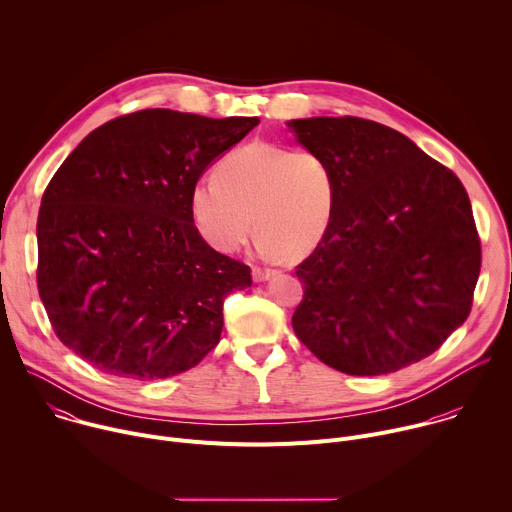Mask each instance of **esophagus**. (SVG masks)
Wrapping results in <instances>:
<instances>
[{
    "instance_id": "esophagus-1",
    "label": "esophagus",
    "mask_w": 512,
    "mask_h": 512,
    "mask_svg": "<svg viewBox=\"0 0 512 512\" xmlns=\"http://www.w3.org/2000/svg\"><path fill=\"white\" fill-rule=\"evenodd\" d=\"M275 275V269H269V267H253V279L255 281H265L269 277Z\"/></svg>"
}]
</instances>
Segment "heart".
<instances>
[{
	"label": "heart",
	"mask_w": 512,
	"mask_h": 512,
	"mask_svg": "<svg viewBox=\"0 0 512 512\" xmlns=\"http://www.w3.org/2000/svg\"><path fill=\"white\" fill-rule=\"evenodd\" d=\"M336 206V178L312 148L287 150L251 141L227 154L216 178H202L190 194L192 221L216 251L241 249L255 227L265 255L304 257L326 237Z\"/></svg>",
	"instance_id": "heart-1"
}]
</instances>
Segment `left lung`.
<instances>
[{
  "instance_id": "1",
  "label": "left lung",
  "mask_w": 512,
  "mask_h": 512,
  "mask_svg": "<svg viewBox=\"0 0 512 512\" xmlns=\"http://www.w3.org/2000/svg\"><path fill=\"white\" fill-rule=\"evenodd\" d=\"M336 178L330 229L296 267L291 326L328 367L395 373L466 322L482 249L460 178L403 133L360 117L294 119Z\"/></svg>"
}]
</instances>
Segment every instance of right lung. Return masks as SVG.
<instances>
[{"instance_id":"obj_1","label":"right lung","mask_w":512,"mask_h":512,"mask_svg":"<svg viewBox=\"0 0 512 512\" xmlns=\"http://www.w3.org/2000/svg\"><path fill=\"white\" fill-rule=\"evenodd\" d=\"M259 117L141 109L91 131L38 212V294L58 340L95 369L154 381L218 344L223 300L251 267L198 235L190 194Z\"/></svg>"}]
</instances>
